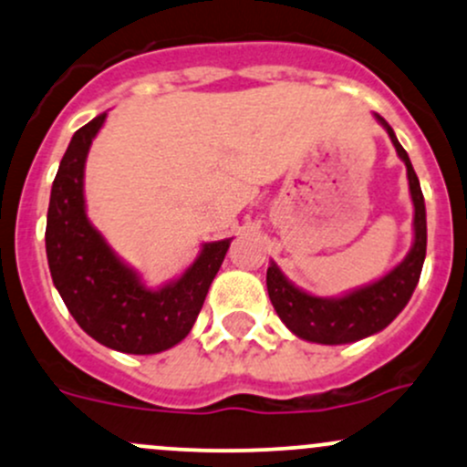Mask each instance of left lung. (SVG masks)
Here are the masks:
<instances>
[{
  "instance_id": "obj_1",
  "label": "left lung",
  "mask_w": 467,
  "mask_h": 467,
  "mask_svg": "<svg viewBox=\"0 0 467 467\" xmlns=\"http://www.w3.org/2000/svg\"><path fill=\"white\" fill-rule=\"evenodd\" d=\"M377 121L386 128L390 140L397 148V155L406 163L410 194L414 203V242L406 259L375 284H368L341 296H315L306 290L296 288L292 281L285 279L279 265L270 264L265 275L270 301H273L276 315L284 321L290 332L299 339L324 343V346H341L366 337L377 335L383 327L390 326L412 296L414 288L421 276L425 261V244H428V225H425V203L423 192L419 186V177L410 163L408 152L399 143L397 135L383 119L375 115Z\"/></svg>"
}]
</instances>
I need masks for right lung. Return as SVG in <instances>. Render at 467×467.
Returning a JSON list of instances; mask_svg holds the SVG:
<instances>
[{
  "label": "right lung",
  "mask_w": 467,
  "mask_h": 467,
  "mask_svg": "<svg viewBox=\"0 0 467 467\" xmlns=\"http://www.w3.org/2000/svg\"><path fill=\"white\" fill-rule=\"evenodd\" d=\"M104 121L106 112H101L81 126L61 157L50 191L46 257L55 288L86 335L117 352L157 355L192 330L230 239L203 244L179 279L146 288L86 214V157Z\"/></svg>",
  "instance_id": "1"
}]
</instances>
